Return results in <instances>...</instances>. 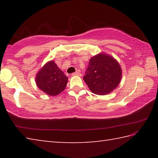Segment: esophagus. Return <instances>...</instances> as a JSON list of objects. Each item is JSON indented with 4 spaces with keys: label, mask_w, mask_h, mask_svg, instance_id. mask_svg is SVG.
I'll list each match as a JSON object with an SVG mask.
<instances>
[{
    "label": "esophagus",
    "mask_w": 158,
    "mask_h": 158,
    "mask_svg": "<svg viewBox=\"0 0 158 158\" xmlns=\"http://www.w3.org/2000/svg\"><path fill=\"white\" fill-rule=\"evenodd\" d=\"M81 73H79V72H75V73H74L72 74V76H79V77H81Z\"/></svg>",
    "instance_id": "esophagus-1"
}]
</instances>
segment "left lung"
Masks as SVG:
<instances>
[{"instance_id": "obj_1", "label": "left lung", "mask_w": 158, "mask_h": 158, "mask_svg": "<svg viewBox=\"0 0 158 158\" xmlns=\"http://www.w3.org/2000/svg\"><path fill=\"white\" fill-rule=\"evenodd\" d=\"M121 77L118 62L111 56L102 52L90 58L83 79L92 93L104 95L116 89Z\"/></svg>"}]
</instances>
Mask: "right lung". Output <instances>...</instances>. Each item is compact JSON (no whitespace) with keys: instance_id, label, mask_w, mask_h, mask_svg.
<instances>
[{"instance_id":"add662e5","label":"right lung","mask_w":158,"mask_h":158,"mask_svg":"<svg viewBox=\"0 0 158 158\" xmlns=\"http://www.w3.org/2000/svg\"><path fill=\"white\" fill-rule=\"evenodd\" d=\"M68 77L60 70L53 60L48 61L37 72L35 77L37 86L47 95L56 96L65 90Z\"/></svg>"}]
</instances>
